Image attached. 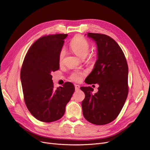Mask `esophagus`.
Segmentation results:
<instances>
[{"instance_id":"1","label":"esophagus","mask_w":150,"mask_h":150,"mask_svg":"<svg viewBox=\"0 0 150 150\" xmlns=\"http://www.w3.org/2000/svg\"><path fill=\"white\" fill-rule=\"evenodd\" d=\"M75 90L76 91H78L80 89V86L78 85V84H75Z\"/></svg>"}]
</instances>
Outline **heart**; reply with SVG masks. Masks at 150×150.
Returning a JSON list of instances; mask_svg holds the SVG:
<instances>
[{"instance_id":"heart-1","label":"heart","mask_w":150,"mask_h":150,"mask_svg":"<svg viewBox=\"0 0 150 150\" xmlns=\"http://www.w3.org/2000/svg\"><path fill=\"white\" fill-rule=\"evenodd\" d=\"M70 47L72 50L81 58H84L87 56L90 50V44L87 39H85L81 36H75L70 44ZM66 54V50L64 48L61 49L58 55V62L59 64H62L64 62V58ZM93 59L92 55H90L89 60L91 61ZM84 76V73L79 71L72 72L70 75V79L74 81H80L83 76Z\"/></svg>"}]
</instances>
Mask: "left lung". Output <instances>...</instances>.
Here are the masks:
<instances>
[{
  "mask_svg": "<svg viewBox=\"0 0 150 150\" xmlns=\"http://www.w3.org/2000/svg\"><path fill=\"white\" fill-rule=\"evenodd\" d=\"M88 36L96 42L98 59L85 83H98L99 87L96 93L91 87L80 88L85 94L83 114L90 123L103 125L116 119L127 100L128 67L122 49L112 38L93 33Z\"/></svg>",
  "mask_w": 150,
  "mask_h": 150,
  "instance_id": "left-lung-1",
  "label": "left lung"
}]
</instances>
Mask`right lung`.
Masks as SVG:
<instances>
[{"label": "right lung", "instance_id": "right-lung-1", "mask_svg": "<svg viewBox=\"0 0 150 150\" xmlns=\"http://www.w3.org/2000/svg\"><path fill=\"white\" fill-rule=\"evenodd\" d=\"M67 36L55 34L39 38L30 47L22 66L25 103L31 115L43 122L60 119L75 91L70 82L54 89L52 80V73L59 69L58 55Z\"/></svg>", "mask_w": 150, "mask_h": 150}]
</instances>
